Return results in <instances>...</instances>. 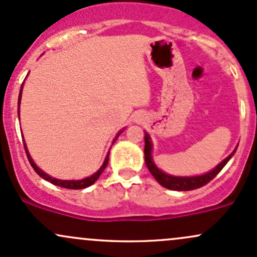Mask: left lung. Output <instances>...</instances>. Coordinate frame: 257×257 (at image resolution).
<instances>
[{"instance_id":"left-lung-1","label":"left lung","mask_w":257,"mask_h":257,"mask_svg":"<svg viewBox=\"0 0 257 257\" xmlns=\"http://www.w3.org/2000/svg\"><path fill=\"white\" fill-rule=\"evenodd\" d=\"M145 149H144V154H145V163L148 166L150 173L154 176V178L160 183L162 187L171 189V190H178V191H188V190H194V189L204 187L205 184H207L210 180H212L219 172L222 171V168L227 165V162L233 157V155L235 154L236 146L234 149L232 154L228 157L222 161L221 163L216 166L212 171L207 172L205 174H200V176H191V177H178V176H171V174L165 173L163 171H161L156 165H155L154 160H152V142L150 135L145 132Z\"/></svg>"}]
</instances>
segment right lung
<instances>
[{"label": "right lung", "instance_id": "right-lung-1", "mask_svg": "<svg viewBox=\"0 0 257 257\" xmlns=\"http://www.w3.org/2000/svg\"><path fill=\"white\" fill-rule=\"evenodd\" d=\"M23 85H24V83L22 84L21 91H19V97H18V115H19V112H21V111H19V107H21V100H22V91H23ZM124 129H125V128L120 129V131L118 132L117 135H115V138L113 139V142H112V144H113V143L115 142V140L118 139V137H119V135L123 133ZM22 138H24L23 135H22ZM23 144H24L25 152H27L28 160H29L30 165H32V167L34 168V171H35L36 173H38L39 176L41 177V178H44L45 180H47V182L52 183L53 185H57V187H61V188H66V189H84V188L90 187V185H92L95 182H96L98 177L101 176V173H102V172L105 171L107 163H108V155H109V151L107 152L106 159H105V161H103V163H102V166H101V167H100V170H98L97 172H95V173L92 174V176L86 177V178L79 179V180H62V179H57V178H53V177L49 176V174H47V173H45L44 171L40 170V168H39L38 166L35 165V162H34V161H33L32 156H30L29 151H28V148H27V144H25V140H23Z\"/></svg>", "mask_w": 257, "mask_h": 257}]
</instances>
